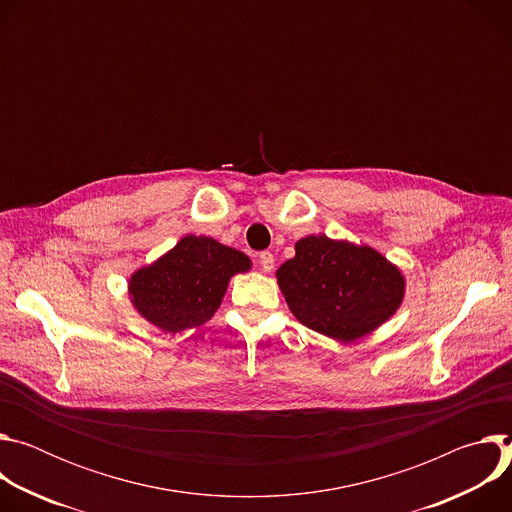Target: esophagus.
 Segmentation results:
<instances>
[{
    "label": "esophagus",
    "mask_w": 512,
    "mask_h": 512,
    "mask_svg": "<svg viewBox=\"0 0 512 512\" xmlns=\"http://www.w3.org/2000/svg\"><path fill=\"white\" fill-rule=\"evenodd\" d=\"M259 265H261L263 271H271L273 265H275L273 253H271V251H261V253H259Z\"/></svg>",
    "instance_id": "esophagus-1"
}]
</instances>
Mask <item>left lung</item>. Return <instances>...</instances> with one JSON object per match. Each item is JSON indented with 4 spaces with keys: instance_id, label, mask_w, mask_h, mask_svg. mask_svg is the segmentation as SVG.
<instances>
[{
    "instance_id": "left-lung-1",
    "label": "left lung",
    "mask_w": 512,
    "mask_h": 512,
    "mask_svg": "<svg viewBox=\"0 0 512 512\" xmlns=\"http://www.w3.org/2000/svg\"><path fill=\"white\" fill-rule=\"evenodd\" d=\"M285 302L304 326L352 342L389 320L405 281L381 253L324 235L296 243V257L277 269Z\"/></svg>"
}]
</instances>
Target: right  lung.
<instances>
[{
	"instance_id": "add662e5",
	"label": "right lung",
	"mask_w": 512,
	"mask_h": 512,
	"mask_svg": "<svg viewBox=\"0 0 512 512\" xmlns=\"http://www.w3.org/2000/svg\"><path fill=\"white\" fill-rule=\"evenodd\" d=\"M249 267L251 261L241 251L188 235L154 265L135 271L129 294L145 320L174 334L210 320L229 279Z\"/></svg>"
}]
</instances>
